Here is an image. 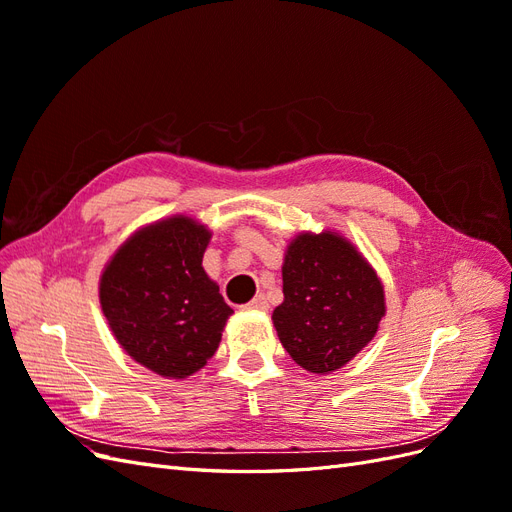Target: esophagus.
<instances>
[{"mask_svg": "<svg viewBox=\"0 0 512 512\" xmlns=\"http://www.w3.org/2000/svg\"><path fill=\"white\" fill-rule=\"evenodd\" d=\"M245 309H256V312H267L269 309V303L265 299V294H258V297L254 301H250L245 305Z\"/></svg>", "mask_w": 512, "mask_h": 512, "instance_id": "1", "label": "esophagus"}]
</instances>
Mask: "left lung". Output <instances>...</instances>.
<instances>
[{
	"instance_id": "left-lung-1",
	"label": "left lung",
	"mask_w": 512,
	"mask_h": 512,
	"mask_svg": "<svg viewBox=\"0 0 512 512\" xmlns=\"http://www.w3.org/2000/svg\"><path fill=\"white\" fill-rule=\"evenodd\" d=\"M284 301L273 327L292 361L312 374H331L352 361L386 314L384 286L339 232H299L286 247Z\"/></svg>"
}]
</instances>
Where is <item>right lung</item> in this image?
Listing matches in <instances>:
<instances>
[{
    "mask_svg": "<svg viewBox=\"0 0 512 512\" xmlns=\"http://www.w3.org/2000/svg\"><path fill=\"white\" fill-rule=\"evenodd\" d=\"M209 239L205 224L173 215L136 230L100 275V305L119 346L162 378L203 369L232 314L203 269Z\"/></svg>",
    "mask_w": 512,
    "mask_h": 512,
    "instance_id": "right-lung-1",
    "label": "right lung"
}]
</instances>
